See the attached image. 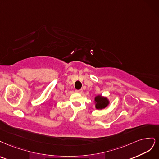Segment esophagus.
I'll return each instance as SVG.
<instances>
[{"mask_svg": "<svg viewBox=\"0 0 159 159\" xmlns=\"http://www.w3.org/2000/svg\"><path fill=\"white\" fill-rule=\"evenodd\" d=\"M75 92H76V93H80V94H81L82 93H83V90H82V89H80V90H76Z\"/></svg>", "mask_w": 159, "mask_h": 159, "instance_id": "obj_1", "label": "esophagus"}]
</instances>
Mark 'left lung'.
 <instances>
[{
    "mask_svg": "<svg viewBox=\"0 0 159 159\" xmlns=\"http://www.w3.org/2000/svg\"><path fill=\"white\" fill-rule=\"evenodd\" d=\"M95 107L96 109L102 110L104 109L106 106H108L110 102L106 97L102 96L101 95L96 96L94 98Z\"/></svg>",
    "mask_w": 159,
    "mask_h": 159,
    "instance_id": "1",
    "label": "left lung"
}]
</instances>
